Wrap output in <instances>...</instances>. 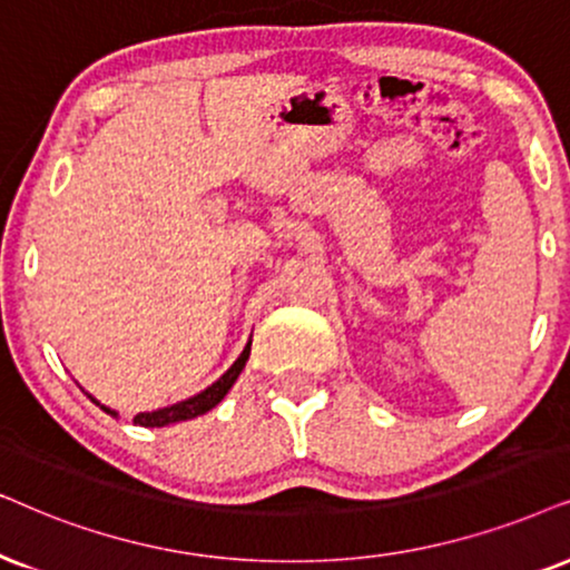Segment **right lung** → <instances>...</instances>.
<instances>
[{
	"label": "right lung",
	"instance_id": "1",
	"mask_svg": "<svg viewBox=\"0 0 570 570\" xmlns=\"http://www.w3.org/2000/svg\"><path fill=\"white\" fill-rule=\"evenodd\" d=\"M249 347H252V342H247V347H244V352H242L239 357H236V363L232 365V368L223 373V376L215 381L213 386H207L205 392L194 394V397L184 400V402H176V405H170V407L153 410V413H139V415L134 417V423H139V426H144V429H163V426H170V423L191 421V417L205 415L207 410H213L223 397H226L228 389L234 386L236 379H239V373L244 371V365H247V360H249ZM86 397H89L94 405H99V402L94 400L91 394H86ZM99 407H102L105 413H110V415L118 417V413H115V410H110L107 405H99Z\"/></svg>",
	"mask_w": 570,
	"mask_h": 570
}]
</instances>
